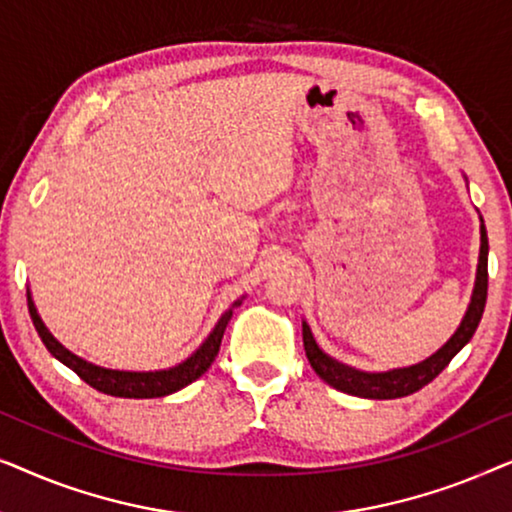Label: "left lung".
Wrapping results in <instances>:
<instances>
[{"label": "left lung", "mask_w": 512, "mask_h": 512, "mask_svg": "<svg viewBox=\"0 0 512 512\" xmlns=\"http://www.w3.org/2000/svg\"><path fill=\"white\" fill-rule=\"evenodd\" d=\"M487 254H489L487 230H485V223H480V258H478V275H475L471 305H468L464 319H461V324L457 331H454L452 338L447 340L436 354H431L429 359L408 368L387 370V373H363V370L349 368L345 363L335 361L328 354L321 352L317 342H314L310 326L303 321V345H305L307 361H310L314 373H317L326 384H331L333 389L345 391V394H352V396H361V398H380V401L410 396L422 387H426V384L436 380V377L443 373L447 363H450L454 356L464 349V345H468V340L473 338L475 328L480 324L482 312H485V303H487Z\"/></svg>", "instance_id": "obj_1"}]
</instances>
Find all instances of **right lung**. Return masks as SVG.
<instances>
[{
	"mask_svg": "<svg viewBox=\"0 0 512 512\" xmlns=\"http://www.w3.org/2000/svg\"><path fill=\"white\" fill-rule=\"evenodd\" d=\"M237 305H242V300H235L230 305V310L221 314V319L216 321L214 331L207 335V340L195 349V352L188 356L186 361H181L179 366H172L167 370H149V373H132V370H111L95 366V363L83 361L81 356H76L60 345L58 340L53 338L51 331H48L44 321H41L37 307H34V300L27 291V307H30L32 324L37 328L41 342H44L48 352H51L55 359L65 363L67 368H72L76 375L81 377L83 382H88L90 387L102 391V394L118 396V398H160L170 396L174 391L188 387V384L198 380V377L205 373V370L212 366L216 354H219L223 331H226L230 317H233V310Z\"/></svg>",
	"mask_w": 512,
	"mask_h": 512,
	"instance_id": "1",
	"label": "right lung"
}]
</instances>
